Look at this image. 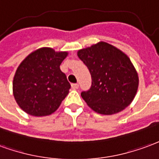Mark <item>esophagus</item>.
I'll return each instance as SVG.
<instances>
[{
    "instance_id": "obj_1",
    "label": "esophagus",
    "mask_w": 159,
    "mask_h": 159,
    "mask_svg": "<svg viewBox=\"0 0 159 159\" xmlns=\"http://www.w3.org/2000/svg\"><path fill=\"white\" fill-rule=\"evenodd\" d=\"M71 86L73 89H75V90H76V89H78L79 88V84H72Z\"/></svg>"
}]
</instances>
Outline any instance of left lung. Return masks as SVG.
I'll list each match as a JSON object with an SVG mask.
<instances>
[{
	"instance_id": "8db88e82",
	"label": "left lung",
	"mask_w": 159,
	"mask_h": 159,
	"mask_svg": "<svg viewBox=\"0 0 159 159\" xmlns=\"http://www.w3.org/2000/svg\"><path fill=\"white\" fill-rule=\"evenodd\" d=\"M77 55L91 75V87L81 92L88 106L104 115L125 109L134 100L139 85L138 74L128 56L103 41L79 50Z\"/></svg>"
}]
</instances>
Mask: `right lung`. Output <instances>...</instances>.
<instances>
[{"instance_id": "right-lung-1", "label": "right lung", "mask_w": 159, "mask_h": 159, "mask_svg": "<svg viewBox=\"0 0 159 159\" xmlns=\"http://www.w3.org/2000/svg\"><path fill=\"white\" fill-rule=\"evenodd\" d=\"M68 54V52L41 47L19 64L13 78L12 92L16 102L25 113L47 116L61 105L71 87L60 69Z\"/></svg>"}]
</instances>
